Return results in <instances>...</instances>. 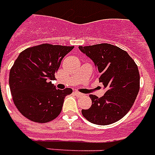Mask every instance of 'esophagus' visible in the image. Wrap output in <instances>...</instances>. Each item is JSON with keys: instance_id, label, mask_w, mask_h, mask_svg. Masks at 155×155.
Returning a JSON list of instances; mask_svg holds the SVG:
<instances>
[{"instance_id": "esophagus-1", "label": "esophagus", "mask_w": 155, "mask_h": 155, "mask_svg": "<svg viewBox=\"0 0 155 155\" xmlns=\"http://www.w3.org/2000/svg\"><path fill=\"white\" fill-rule=\"evenodd\" d=\"M74 94H75V95H77V96H82V95H83V94H81V93L78 92V91H74Z\"/></svg>"}]
</instances>
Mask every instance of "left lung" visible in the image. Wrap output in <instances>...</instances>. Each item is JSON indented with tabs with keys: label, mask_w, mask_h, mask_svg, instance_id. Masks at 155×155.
Segmentation results:
<instances>
[{
	"label": "left lung",
	"mask_w": 155,
	"mask_h": 155,
	"mask_svg": "<svg viewBox=\"0 0 155 155\" xmlns=\"http://www.w3.org/2000/svg\"><path fill=\"white\" fill-rule=\"evenodd\" d=\"M101 73L100 82L106 89L101 98L91 94L92 105L82 110L91 123L107 125L122 119L130 111L140 91L138 66L126 51L110 44L80 46Z\"/></svg>",
	"instance_id": "8db88e82"
}]
</instances>
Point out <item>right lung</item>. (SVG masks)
<instances>
[{
    "instance_id": "right-lung-1",
    "label": "right lung",
    "mask_w": 155,
    "mask_h": 155,
    "mask_svg": "<svg viewBox=\"0 0 155 155\" xmlns=\"http://www.w3.org/2000/svg\"><path fill=\"white\" fill-rule=\"evenodd\" d=\"M74 46L42 44L19 54L10 71L9 85L14 104L21 114L37 123L51 121L60 114L64 97L72 93L58 90L51 81L62 59Z\"/></svg>"
}]
</instances>
